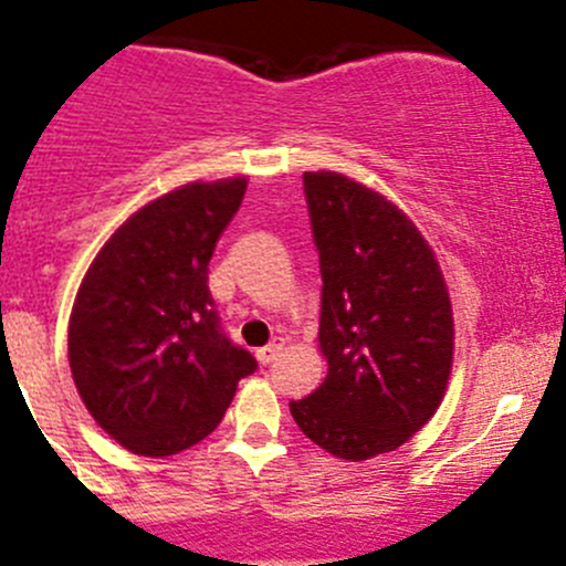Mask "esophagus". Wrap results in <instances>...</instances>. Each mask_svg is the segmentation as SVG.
<instances>
[{"label":"esophagus","instance_id":"obj_1","mask_svg":"<svg viewBox=\"0 0 566 566\" xmlns=\"http://www.w3.org/2000/svg\"><path fill=\"white\" fill-rule=\"evenodd\" d=\"M282 348H284L282 343H271V345H265V348L256 350V361H260V365H271V361L276 359L279 350H282Z\"/></svg>","mask_w":566,"mask_h":566}]
</instances>
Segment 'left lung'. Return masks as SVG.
I'll use <instances>...</instances> for the list:
<instances>
[{
	"label": "left lung",
	"instance_id": "1",
	"mask_svg": "<svg viewBox=\"0 0 566 566\" xmlns=\"http://www.w3.org/2000/svg\"><path fill=\"white\" fill-rule=\"evenodd\" d=\"M304 190L328 373L290 411L323 451L365 462L409 442L440 409L457 339L451 293L429 240L387 196L337 171H306Z\"/></svg>",
	"mask_w": 566,
	"mask_h": 566
}]
</instances>
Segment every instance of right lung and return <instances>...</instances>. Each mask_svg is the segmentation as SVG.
<instances>
[{
	"label": "right lung",
	"instance_id": "add662e5",
	"mask_svg": "<svg viewBox=\"0 0 566 566\" xmlns=\"http://www.w3.org/2000/svg\"><path fill=\"white\" fill-rule=\"evenodd\" d=\"M249 179L188 182L132 212L82 276L69 365L98 429L137 457L166 459L216 431L254 373L218 326L207 265Z\"/></svg>",
	"mask_w": 566,
	"mask_h": 566
}]
</instances>
